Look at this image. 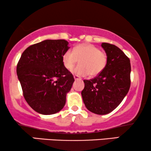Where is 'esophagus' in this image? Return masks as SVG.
I'll return each instance as SVG.
<instances>
[{
    "mask_svg": "<svg viewBox=\"0 0 151 151\" xmlns=\"http://www.w3.org/2000/svg\"><path fill=\"white\" fill-rule=\"evenodd\" d=\"M73 78H74V79H75L76 80H81V78H80L79 76H76V75H75L73 76Z\"/></svg>",
    "mask_w": 151,
    "mask_h": 151,
    "instance_id": "obj_1",
    "label": "esophagus"
}]
</instances>
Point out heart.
<instances>
[{
    "label": "heart",
    "mask_w": 151,
    "mask_h": 151,
    "mask_svg": "<svg viewBox=\"0 0 151 151\" xmlns=\"http://www.w3.org/2000/svg\"><path fill=\"white\" fill-rule=\"evenodd\" d=\"M79 60L80 64L72 70L73 73L80 76H94L101 73L107 63V56L99 48L90 44L77 45L73 51L68 50L62 56V62L66 69L71 70Z\"/></svg>",
    "instance_id": "obj_1"
}]
</instances>
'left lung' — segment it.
Here are the masks:
<instances>
[{
	"mask_svg": "<svg viewBox=\"0 0 151 151\" xmlns=\"http://www.w3.org/2000/svg\"><path fill=\"white\" fill-rule=\"evenodd\" d=\"M107 56L105 69L93 79L84 80L81 95L88 110L104 115L116 109L130 87V60L114 45L102 43Z\"/></svg>",
	"mask_w": 151,
	"mask_h": 151,
	"instance_id": "1",
	"label": "left lung"
}]
</instances>
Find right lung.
Masks as SVG:
<instances>
[{
    "label": "right lung",
    "mask_w": 151,
    "mask_h": 151,
    "mask_svg": "<svg viewBox=\"0 0 151 151\" xmlns=\"http://www.w3.org/2000/svg\"><path fill=\"white\" fill-rule=\"evenodd\" d=\"M69 48L66 40H46L29 46L21 55L17 73L23 96L40 114H55L65 105L74 82L62 62Z\"/></svg>",
    "instance_id": "add662e5"
}]
</instances>
